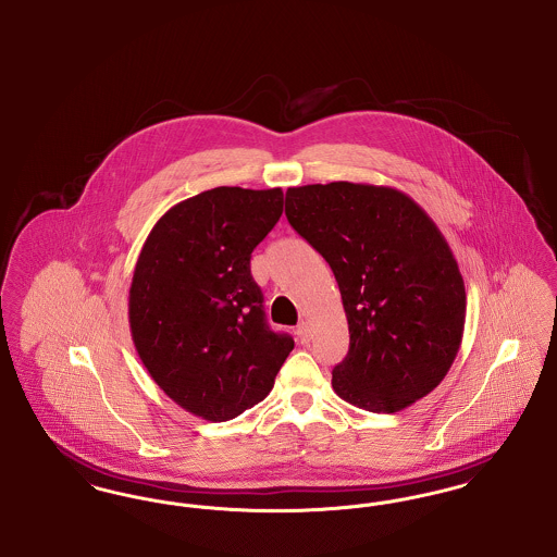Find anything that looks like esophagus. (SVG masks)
<instances>
[{"label": "esophagus", "mask_w": 557, "mask_h": 557, "mask_svg": "<svg viewBox=\"0 0 557 557\" xmlns=\"http://www.w3.org/2000/svg\"><path fill=\"white\" fill-rule=\"evenodd\" d=\"M296 338L305 345V343H309V338H311V332H309V323L307 321H302V323H298L296 325Z\"/></svg>", "instance_id": "esophagus-1"}]
</instances>
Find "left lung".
I'll return each mask as SVG.
<instances>
[{
	"label": "left lung",
	"mask_w": 557,
	"mask_h": 557,
	"mask_svg": "<svg viewBox=\"0 0 557 557\" xmlns=\"http://www.w3.org/2000/svg\"><path fill=\"white\" fill-rule=\"evenodd\" d=\"M286 216L343 296L350 343L332 371L336 395L395 413L432 393L466 323L463 277L436 223L395 187L350 182L288 187Z\"/></svg>",
	"instance_id": "8db88e82"
}]
</instances>
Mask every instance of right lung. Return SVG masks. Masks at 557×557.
I'll return each mask as SVG.
<instances>
[{"label":"right lung","instance_id":"add662e5","mask_svg":"<svg viewBox=\"0 0 557 557\" xmlns=\"http://www.w3.org/2000/svg\"><path fill=\"white\" fill-rule=\"evenodd\" d=\"M284 211V191L214 187L164 212L129 290L135 350L189 413L227 422L273 388L294 348L269 330L250 255Z\"/></svg>","mask_w":557,"mask_h":557}]
</instances>
